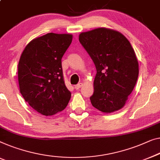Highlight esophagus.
I'll return each mask as SVG.
<instances>
[{
    "label": "esophagus",
    "mask_w": 160,
    "mask_h": 160,
    "mask_svg": "<svg viewBox=\"0 0 160 160\" xmlns=\"http://www.w3.org/2000/svg\"><path fill=\"white\" fill-rule=\"evenodd\" d=\"M82 86H83L82 83H79V84L75 85V89H79L80 88L82 87Z\"/></svg>",
    "instance_id": "34e87169"
}]
</instances>
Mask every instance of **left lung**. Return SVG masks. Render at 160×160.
Returning a JSON list of instances; mask_svg holds the SVG:
<instances>
[{"instance_id": "obj_1", "label": "left lung", "mask_w": 160, "mask_h": 160, "mask_svg": "<svg viewBox=\"0 0 160 160\" xmlns=\"http://www.w3.org/2000/svg\"><path fill=\"white\" fill-rule=\"evenodd\" d=\"M79 42L95 65L94 108L110 113L121 109L138 76V63L131 43L115 30L98 28L82 32Z\"/></svg>"}]
</instances>
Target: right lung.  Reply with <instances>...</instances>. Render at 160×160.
I'll list each match as a JSON object with an SVG mask.
<instances>
[{"label": "right lung", "instance_id": "right-lung-1", "mask_svg": "<svg viewBox=\"0 0 160 160\" xmlns=\"http://www.w3.org/2000/svg\"><path fill=\"white\" fill-rule=\"evenodd\" d=\"M73 37L48 33L26 46L18 65L20 92L42 115H52L66 108L71 94L65 84L61 59Z\"/></svg>", "mask_w": 160, "mask_h": 160}]
</instances>
